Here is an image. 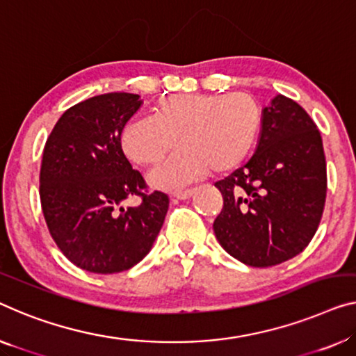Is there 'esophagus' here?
<instances>
[{"label":"esophagus","instance_id":"34e87169","mask_svg":"<svg viewBox=\"0 0 356 356\" xmlns=\"http://www.w3.org/2000/svg\"><path fill=\"white\" fill-rule=\"evenodd\" d=\"M195 193V190H182V192H176L174 193V198H177V200H188L190 196H192Z\"/></svg>","mask_w":356,"mask_h":356}]
</instances>
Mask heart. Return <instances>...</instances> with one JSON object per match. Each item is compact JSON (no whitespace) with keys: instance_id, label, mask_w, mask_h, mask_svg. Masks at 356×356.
Segmentation results:
<instances>
[{"instance_id":"heart-1","label":"heart","mask_w":356,"mask_h":356,"mask_svg":"<svg viewBox=\"0 0 356 356\" xmlns=\"http://www.w3.org/2000/svg\"><path fill=\"white\" fill-rule=\"evenodd\" d=\"M153 111L155 120L127 121L120 142L124 155L142 166L158 164L179 142L176 155L148 174L152 187L161 190L180 188L211 171H235L252 153L262 127V110L245 92L174 94Z\"/></svg>"}]
</instances>
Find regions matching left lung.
<instances>
[{"label": "left lung", "instance_id": "1", "mask_svg": "<svg viewBox=\"0 0 356 356\" xmlns=\"http://www.w3.org/2000/svg\"><path fill=\"white\" fill-rule=\"evenodd\" d=\"M216 187L224 208L212 229L232 257L272 267L300 254L326 201L325 150L314 120L293 99L275 95L262 108L251 160Z\"/></svg>", "mask_w": 356, "mask_h": 356}]
</instances>
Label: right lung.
<instances>
[{
  "mask_svg": "<svg viewBox=\"0 0 356 356\" xmlns=\"http://www.w3.org/2000/svg\"><path fill=\"white\" fill-rule=\"evenodd\" d=\"M144 100L108 92L73 105L57 121L42 152L40 198L47 229L68 261L86 272H124L144 259L160 233L169 198L145 195L120 136ZM139 194L143 203H120Z\"/></svg>",
  "mask_w": 356,
  "mask_h": 356,
  "instance_id": "right-lung-1",
  "label": "right lung"
}]
</instances>
